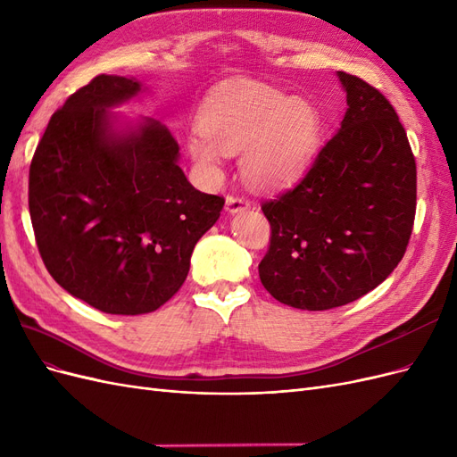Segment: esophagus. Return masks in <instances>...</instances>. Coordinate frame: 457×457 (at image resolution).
Instances as JSON below:
<instances>
[{"label": "esophagus", "mask_w": 457, "mask_h": 457, "mask_svg": "<svg viewBox=\"0 0 457 457\" xmlns=\"http://www.w3.org/2000/svg\"><path fill=\"white\" fill-rule=\"evenodd\" d=\"M225 207L228 213H238V212L247 210V207H252V202L244 196H228Z\"/></svg>", "instance_id": "obj_1"}]
</instances>
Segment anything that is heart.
<instances>
[{"label":"heart","instance_id":"obj_1","mask_svg":"<svg viewBox=\"0 0 457 457\" xmlns=\"http://www.w3.org/2000/svg\"><path fill=\"white\" fill-rule=\"evenodd\" d=\"M198 126L187 148L207 175H219L223 154L242 152V175L269 188L289 183L307 168L322 120L307 101L255 81H232L205 96Z\"/></svg>","mask_w":457,"mask_h":457}]
</instances>
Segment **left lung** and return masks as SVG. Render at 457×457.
Returning a JSON list of instances; mask_svg holds the SVG:
<instances>
[{
  "label": "left lung",
  "instance_id": "obj_1",
  "mask_svg": "<svg viewBox=\"0 0 457 457\" xmlns=\"http://www.w3.org/2000/svg\"><path fill=\"white\" fill-rule=\"evenodd\" d=\"M337 78L347 93L339 131L294 188L261 205L270 245L259 278L303 311L378 287L404 257L416 217V160L393 104L361 78Z\"/></svg>",
  "mask_w": 457,
  "mask_h": 457
}]
</instances>
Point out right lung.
Wrapping results in <instances>:
<instances>
[{"mask_svg":"<svg viewBox=\"0 0 457 457\" xmlns=\"http://www.w3.org/2000/svg\"><path fill=\"white\" fill-rule=\"evenodd\" d=\"M141 91L137 78H93L51 116L30 163L41 259L68 294L106 314H145L170 301L225 205L188 183L160 121L120 126L112 110Z\"/></svg>","mask_w":457,"mask_h":457,"instance_id":"right-lung-1","label":"right lung"}]
</instances>
